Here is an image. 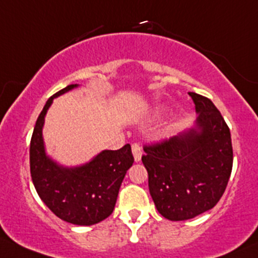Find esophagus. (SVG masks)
I'll return each instance as SVG.
<instances>
[{
  "label": "esophagus",
  "mask_w": 258,
  "mask_h": 258,
  "mask_svg": "<svg viewBox=\"0 0 258 258\" xmlns=\"http://www.w3.org/2000/svg\"><path fill=\"white\" fill-rule=\"evenodd\" d=\"M132 154H134L135 162H140L142 158V148L138 143H134L132 145Z\"/></svg>",
  "instance_id": "34e87169"
}]
</instances>
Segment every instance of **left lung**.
I'll return each mask as SVG.
<instances>
[{
	"mask_svg": "<svg viewBox=\"0 0 258 258\" xmlns=\"http://www.w3.org/2000/svg\"><path fill=\"white\" fill-rule=\"evenodd\" d=\"M198 113L194 126L178 136L145 146L142 162L157 210L165 219H193L218 204L232 169L231 135L208 97L189 93Z\"/></svg>",
	"mask_w": 258,
	"mask_h": 258,
	"instance_id": "obj_1",
	"label": "left lung"
}]
</instances>
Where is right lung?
I'll return each mask as SVG.
<instances>
[{"label":"right lung","instance_id":"right-lung-1","mask_svg":"<svg viewBox=\"0 0 258 258\" xmlns=\"http://www.w3.org/2000/svg\"><path fill=\"white\" fill-rule=\"evenodd\" d=\"M78 86L68 85L45 102L32 135L29 162L32 180L43 203L61 220L90 226L112 214L134 156L130 145L117 151H101L90 162L77 167H64L48 156L43 140L47 111L55 97Z\"/></svg>","mask_w":258,"mask_h":258}]
</instances>
